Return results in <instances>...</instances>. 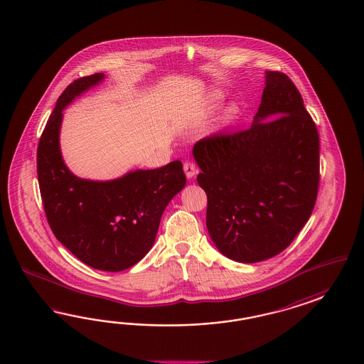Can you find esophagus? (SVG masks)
I'll list each match as a JSON object with an SVG mask.
<instances>
[{
	"instance_id": "34e87169",
	"label": "esophagus",
	"mask_w": 364,
	"mask_h": 364,
	"mask_svg": "<svg viewBox=\"0 0 364 364\" xmlns=\"http://www.w3.org/2000/svg\"><path fill=\"white\" fill-rule=\"evenodd\" d=\"M183 170H185V173H186V176H188V179L193 178V176L198 173L197 164L193 162V161H188V162L183 163Z\"/></svg>"
}]
</instances>
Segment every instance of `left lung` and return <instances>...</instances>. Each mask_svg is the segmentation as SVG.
Here are the masks:
<instances>
[{"label":"left lung","mask_w":364,"mask_h":364,"mask_svg":"<svg viewBox=\"0 0 364 364\" xmlns=\"http://www.w3.org/2000/svg\"><path fill=\"white\" fill-rule=\"evenodd\" d=\"M218 251L255 263L286 250L308 223L320 185V137L296 85L266 71L254 124L206 136L193 149Z\"/></svg>","instance_id":"8db88e82"}]
</instances>
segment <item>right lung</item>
<instances>
[{
	"mask_svg": "<svg viewBox=\"0 0 364 364\" xmlns=\"http://www.w3.org/2000/svg\"><path fill=\"white\" fill-rule=\"evenodd\" d=\"M104 78L95 73L70 83L56 101L38 146L41 201L55 237L85 264L102 271L129 269L147 255L161 217L186 185L182 162L93 182L73 176L59 149L62 110Z\"/></svg>",
	"mask_w": 364,
	"mask_h": 364,
	"instance_id": "obj_1",
	"label": "right lung"
}]
</instances>
